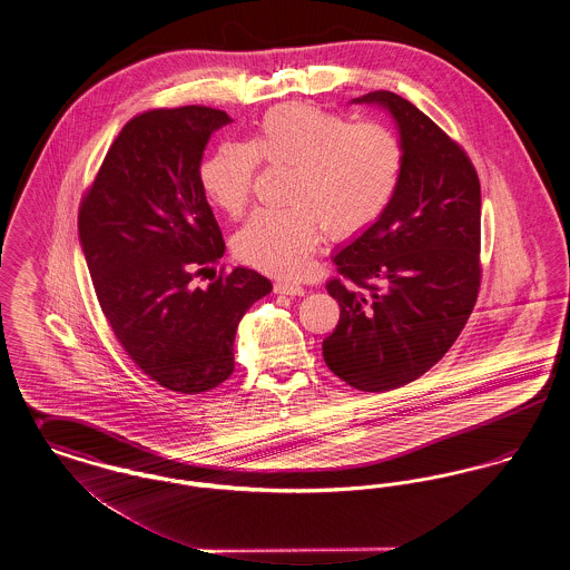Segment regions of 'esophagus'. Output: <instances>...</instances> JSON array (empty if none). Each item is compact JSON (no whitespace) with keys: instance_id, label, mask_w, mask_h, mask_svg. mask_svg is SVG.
<instances>
[{"instance_id":"34e87169","label":"esophagus","mask_w":570,"mask_h":570,"mask_svg":"<svg viewBox=\"0 0 570 570\" xmlns=\"http://www.w3.org/2000/svg\"><path fill=\"white\" fill-rule=\"evenodd\" d=\"M273 291H275L277 295H293V297L305 295V288L298 286V284H293V282H277V284L273 286Z\"/></svg>"}]
</instances>
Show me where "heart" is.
Masks as SVG:
<instances>
[{"label": "heart", "mask_w": 570, "mask_h": 570, "mask_svg": "<svg viewBox=\"0 0 570 570\" xmlns=\"http://www.w3.org/2000/svg\"><path fill=\"white\" fill-rule=\"evenodd\" d=\"M293 168L288 209L258 212L235 235L237 258L279 277L309 267L321 228L331 239H348L376 224L400 190L406 147L380 121L312 105H279L263 115L256 132L226 140L200 166V186L226 216H244L258 163Z\"/></svg>", "instance_id": "1"}]
</instances>
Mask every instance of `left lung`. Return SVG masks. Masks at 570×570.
<instances>
[{
    "label": "left lung",
    "mask_w": 570,
    "mask_h": 570,
    "mask_svg": "<svg viewBox=\"0 0 570 570\" xmlns=\"http://www.w3.org/2000/svg\"><path fill=\"white\" fill-rule=\"evenodd\" d=\"M356 102L386 107L406 168L376 224L333 254L326 282L340 323L323 342L326 367L358 391L382 393L423 376L468 323L481 288V184L468 154L393 91Z\"/></svg>",
    "instance_id": "obj_1"
}]
</instances>
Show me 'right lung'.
<instances>
[{"label": "right lung", "mask_w": 570, "mask_h": 570, "mask_svg": "<svg viewBox=\"0 0 570 570\" xmlns=\"http://www.w3.org/2000/svg\"><path fill=\"white\" fill-rule=\"evenodd\" d=\"M228 121L224 110L198 105L136 115L79 207L85 261L117 342L142 374L186 395L233 374L237 325L273 291L245 267L219 273L207 288L191 282L226 249L200 160Z\"/></svg>", "instance_id": "add662e5"}]
</instances>
